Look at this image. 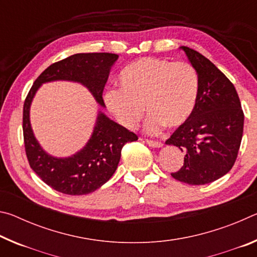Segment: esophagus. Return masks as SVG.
I'll use <instances>...</instances> for the list:
<instances>
[{
	"label": "esophagus",
	"instance_id": "obj_1",
	"mask_svg": "<svg viewBox=\"0 0 257 257\" xmlns=\"http://www.w3.org/2000/svg\"><path fill=\"white\" fill-rule=\"evenodd\" d=\"M146 143H147V144H149L151 147H156V149H159V147H162V143H161V142L151 141V139H146Z\"/></svg>",
	"mask_w": 257,
	"mask_h": 257
}]
</instances>
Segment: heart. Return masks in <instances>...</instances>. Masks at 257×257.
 I'll use <instances>...</instances> for the list:
<instances>
[{
    "mask_svg": "<svg viewBox=\"0 0 257 257\" xmlns=\"http://www.w3.org/2000/svg\"><path fill=\"white\" fill-rule=\"evenodd\" d=\"M119 89H108L104 103L125 129H135L149 115L145 129L159 134L163 127L179 128L196 106L199 80L188 62L142 58L120 71Z\"/></svg>",
    "mask_w": 257,
    "mask_h": 257,
    "instance_id": "obj_1",
    "label": "heart"
}]
</instances>
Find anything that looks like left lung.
Instances as JSON below:
<instances>
[{
    "label": "left lung",
    "mask_w": 257,
    "mask_h": 257,
    "mask_svg": "<svg viewBox=\"0 0 257 257\" xmlns=\"http://www.w3.org/2000/svg\"><path fill=\"white\" fill-rule=\"evenodd\" d=\"M197 72L199 90L193 114L165 144L185 153L184 165L171 173L188 185H205L228 173L236 162L243 112L231 81L197 51L181 46Z\"/></svg>",
    "instance_id": "left-lung-1"
}]
</instances>
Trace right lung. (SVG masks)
<instances>
[{"label": "right lung", "instance_id": "add662e5", "mask_svg": "<svg viewBox=\"0 0 257 257\" xmlns=\"http://www.w3.org/2000/svg\"><path fill=\"white\" fill-rule=\"evenodd\" d=\"M118 58L112 53H78L61 60L41 73L25 99L23 129L29 165L46 185L60 193L86 195L98 189L115 172L125 143L138 137L99 111L92 137L84 149L69 158H54L42 149L34 136L30 104L42 84L69 80L87 87L99 105L105 106L102 97L104 86Z\"/></svg>", "mask_w": 257, "mask_h": 257}]
</instances>
